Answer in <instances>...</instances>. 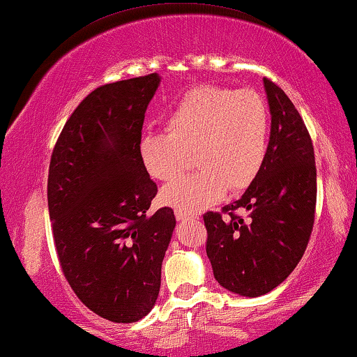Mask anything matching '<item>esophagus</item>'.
Segmentation results:
<instances>
[{
	"label": "esophagus",
	"mask_w": 357,
	"mask_h": 357,
	"mask_svg": "<svg viewBox=\"0 0 357 357\" xmlns=\"http://www.w3.org/2000/svg\"><path fill=\"white\" fill-rule=\"evenodd\" d=\"M175 219L177 220H195V219H198V215L183 213V211H175Z\"/></svg>",
	"instance_id": "obj_1"
}]
</instances>
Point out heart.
<instances>
[{"instance_id":"obj_1","label":"heart","mask_w":357,"mask_h":357,"mask_svg":"<svg viewBox=\"0 0 357 357\" xmlns=\"http://www.w3.org/2000/svg\"><path fill=\"white\" fill-rule=\"evenodd\" d=\"M166 132L146 133L138 156L154 180H170L193 156L195 172L162 188L161 203L196 214L243 191L257 178L267 158L268 111L252 90L204 85L190 90L170 107Z\"/></svg>"}]
</instances>
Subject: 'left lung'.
<instances>
[{
	"label": "left lung",
	"instance_id": "obj_1",
	"mask_svg": "<svg viewBox=\"0 0 357 357\" xmlns=\"http://www.w3.org/2000/svg\"><path fill=\"white\" fill-rule=\"evenodd\" d=\"M271 138L261 174L238 201L206 213V252L215 280L240 296L256 298L280 285L311 238L317 199L314 146L290 98L264 79ZM246 210L245 221L236 214Z\"/></svg>",
	"mask_w": 357,
	"mask_h": 357
}]
</instances>
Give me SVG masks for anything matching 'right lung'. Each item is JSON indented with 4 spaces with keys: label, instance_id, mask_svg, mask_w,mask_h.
I'll list each match as a JSON object with an SVG mask.
<instances>
[{
    "label": "right lung",
    "instance_id": "right-lung-1",
    "mask_svg": "<svg viewBox=\"0 0 357 357\" xmlns=\"http://www.w3.org/2000/svg\"><path fill=\"white\" fill-rule=\"evenodd\" d=\"M161 79L149 74L93 90L51 154L48 209L64 277L102 319L132 324L151 311L172 238L170 208L138 156L146 107Z\"/></svg>",
    "mask_w": 357,
    "mask_h": 357
}]
</instances>
